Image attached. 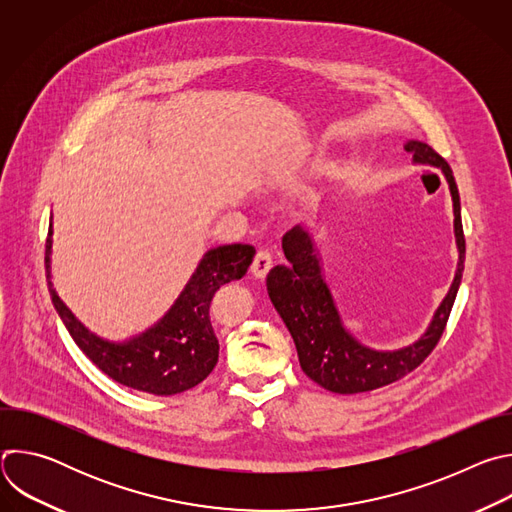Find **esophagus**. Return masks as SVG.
<instances>
[{"instance_id":"1","label":"esophagus","mask_w":512,"mask_h":512,"mask_svg":"<svg viewBox=\"0 0 512 512\" xmlns=\"http://www.w3.org/2000/svg\"><path fill=\"white\" fill-rule=\"evenodd\" d=\"M271 267H273V257H271V253L265 251V249L257 251V255H255L253 263H251V273H253V277L263 279V277L269 273Z\"/></svg>"}]
</instances>
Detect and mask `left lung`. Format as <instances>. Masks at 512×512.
Here are the masks:
<instances>
[{
	"label": "left lung",
	"instance_id": "8db88e82",
	"mask_svg": "<svg viewBox=\"0 0 512 512\" xmlns=\"http://www.w3.org/2000/svg\"><path fill=\"white\" fill-rule=\"evenodd\" d=\"M405 150L413 154V162L429 164L444 172L454 200V231L460 253L458 271L448 296L419 340L391 352L373 350L356 342L340 322V314L322 277L314 241L302 227H294L283 235L281 247L289 265H277L267 275L269 298L296 342L302 371L332 393L352 395L375 391L415 371L440 342L458 296L466 259V239L460 194L452 168L423 141H407Z\"/></svg>",
	"mask_w": 512,
	"mask_h": 512
}]
</instances>
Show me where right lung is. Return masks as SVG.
<instances>
[{
  "mask_svg": "<svg viewBox=\"0 0 512 512\" xmlns=\"http://www.w3.org/2000/svg\"><path fill=\"white\" fill-rule=\"evenodd\" d=\"M52 223L46 239V281L52 304L77 346L113 381L152 395H176L202 383L218 360V340L210 322V302L225 283L241 279L253 257L251 245L210 249L170 312L150 330L127 340L109 342L91 334L52 287Z\"/></svg>",
  "mask_w": 512,
  "mask_h": 512,
  "instance_id": "obj_1",
  "label": "right lung"
}]
</instances>
